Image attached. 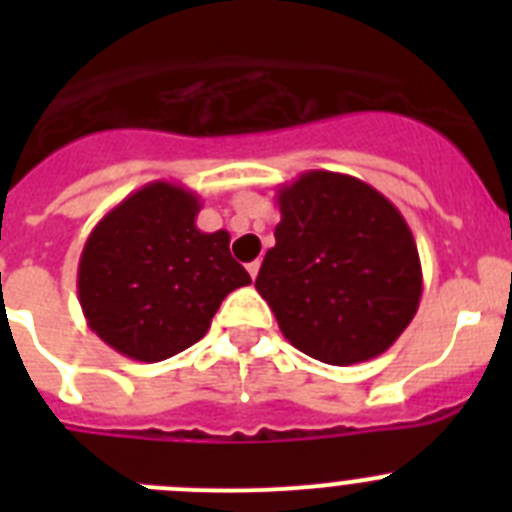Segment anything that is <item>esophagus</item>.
I'll use <instances>...</instances> for the list:
<instances>
[{"label":"esophagus","mask_w":512,"mask_h":512,"mask_svg":"<svg viewBox=\"0 0 512 512\" xmlns=\"http://www.w3.org/2000/svg\"><path fill=\"white\" fill-rule=\"evenodd\" d=\"M259 269H261V261H253V264H248V274H251V279L259 277Z\"/></svg>","instance_id":"1"}]
</instances>
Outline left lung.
Returning <instances> with one entry per match:
<instances>
[{"label":"left lung","instance_id":"8db88e82","mask_svg":"<svg viewBox=\"0 0 512 512\" xmlns=\"http://www.w3.org/2000/svg\"><path fill=\"white\" fill-rule=\"evenodd\" d=\"M274 248L256 289L284 338L333 366L384 354L415 318L423 292L405 217L366 182L305 171L277 192Z\"/></svg>","mask_w":512,"mask_h":512}]
</instances>
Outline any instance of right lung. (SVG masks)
<instances>
[{
    "label": "right lung",
    "instance_id": "add662e5",
    "mask_svg": "<svg viewBox=\"0 0 512 512\" xmlns=\"http://www.w3.org/2000/svg\"><path fill=\"white\" fill-rule=\"evenodd\" d=\"M202 202L182 184L151 182L94 225L79 259L89 328L117 354L164 361L200 341L220 302L251 284L228 230L202 233Z\"/></svg>",
    "mask_w": 512,
    "mask_h": 512
}]
</instances>
